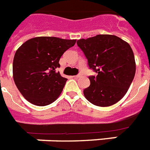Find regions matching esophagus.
<instances>
[{
	"label": "esophagus",
	"mask_w": 150,
	"mask_h": 150,
	"mask_svg": "<svg viewBox=\"0 0 150 150\" xmlns=\"http://www.w3.org/2000/svg\"><path fill=\"white\" fill-rule=\"evenodd\" d=\"M81 74H77V75H76V76H74V77H76V78H78V77H81Z\"/></svg>",
	"instance_id": "obj_1"
}]
</instances>
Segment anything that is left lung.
Returning <instances> with one entry per match:
<instances>
[{
    "instance_id": "8db88e82",
    "label": "left lung",
    "mask_w": 150,
    "mask_h": 150,
    "mask_svg": "<svg viewBox=\"0 0 150 150\" xmlns=\"http://www.w3.org/2000/svg\"><path fill=\"white\" fill-rule=\"evenodd\" d=\"M77 45L87 59L91 84L83 90L87 100L97 106L108 107L122 99L136 74L133 51L128 42L112 35H98L79 39Z\"/></svg>"
}]
</instances>
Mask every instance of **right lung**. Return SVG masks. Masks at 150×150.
<instances>
[{"mask_svg":"<svg viewBox=\"0 0 150 150\" xmlns=\"http://www.w3.org/2000/svg\"><path fill=\"white\" fill-rule=\"evenodd\" d=\"M76 39L42 36L28 39L17 50L13 60L15 85L28 101L45 106L58 98L67 79L56 68L64 52Z\"/></svg>","mask_w":150,"mask_h":150,"instance_id":"1","label":"right lung"}]
</instances>
